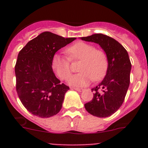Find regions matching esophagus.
I'll use <instances>...</instances> for the list:
<instances>
[{"mask_svg": "<svg viewBox=\"0 0 148 148\" xmlns=\"http://www.w3.org/2000/svg\"><path fill=\"white\" fill-rule=\"evenodd\" d=\"M75 90H76V91H78V92H82L84 90V89L82 88H73Z\"/></svg>", "mask_w": 148, "mask_h": 148, "instance_id": "1", "label": "esophagus"}]
</instances>
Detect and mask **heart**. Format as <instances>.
<instances>
[{
  "label": "heart",
  "mask_w": 148,
  "mask_h": 148,
  "mask_svg": "<svg viewBox=\"0 0 148 148\" xmlns=\"http://www.w3.org/2000/svg\"><path fill=\"white\" fill-rule=\"evenodd\" d=\"M69 59L81 61L78 71L69 79L70 85L85 87L90 82L99 81L103 78L108 70V61L104 51L95 49L92 44L77 42L66 49ZM69 59L64 56L56 54L52 58V67L57 76L61 80H67L71 75Z\"/></svg>",
  "instance_id": "heart-1"
}]
</instances>
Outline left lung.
<instances>
[{
	"instance_id": "8db88e82",
	"label": "left lung",
	"mask_w": 148,
	"mask_h": 148,
	"mask_svg": "<svg viewBox=\"0 0 148 148\" xmlns=\"http://www.w3.org/2000/svg\"><path fill=\"white\" fill-rule=\"evenodd\" d=\"M81 39L100 45L108 57L107 73L102 82L92 89L93 99L84 104L86 110L99 118L116 113L124 102L130 85L131 63L125 47L113 38L103 34Z\"/></svg>"
}]
</instances>
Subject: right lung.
I'll return each mask as SVG.
<instances>
[{
	"mask_svg": "<svg viewBox=\"0 0 148 148\" xmlns=\"http://www.w3.org/2000/svg\"><path fill=\"white\" fill-rule=\"evenodd\" d=\"M75 38L44 32L29 40L19 52L15 66L16 90L26 109L40 118H49L61 110L70 87L60 83L52 68V58Z\"/></svg>",
	"mask_w": 148,
	"mask_h": 148,
	"instance_id": "1",
	"label": "right lung"
}]
</instances>
